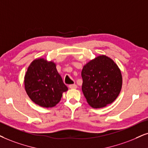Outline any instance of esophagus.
<instances>
[{
	"label": "esophagus",
	"instance_id": "esophagus-1",
	"mask_svg": "<svg viewBox=\"0 0 148 148\" xmlns=\"http://www.w3.org/2000/svg\"><path fill=\"white\" fill-rule=\"evenodd\" d=\"M69 88H70V89H76V88H77V85H76V84L70 85H69Z\"/></svg>",
	"mask_w": 148,
	"mask_h": 148
}]
</instances>
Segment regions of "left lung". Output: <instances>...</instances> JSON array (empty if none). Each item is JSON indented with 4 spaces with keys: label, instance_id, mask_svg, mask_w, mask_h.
I'll return each mask as SVG.
<instances>
[{
    "label": "left lung",
    "instance_id": "8db88e82",
    "mask_svg": "<svg viewBox=\"0 0 148 148\" xmlns=\"http://www.w3.org/2000/svg\"><path fill=\"white\" fill-rule=\"evenodd\" d=\"M82 91L88 104L95 108L111 104L120 93L121 71L117 64L105 55L95 58L84 65L81 72Z\"/></svg>",
    "mask_w": 148,
    "mask_h": 148
}]
</instances>
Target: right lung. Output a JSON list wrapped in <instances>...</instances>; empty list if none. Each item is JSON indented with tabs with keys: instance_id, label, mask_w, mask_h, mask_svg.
<instances>
[{
	"instance_id": "obj_1",
	"label": "right lung",
	"mask_w": 148,
	"mask_h": 148,
	"mask_svg": "<svg viewBox=\"0 0 148 148\" xmlns=\"http://www.w3.org/2000/svg\"><path fill=\"white\" fill-rule=\"evenodd\" d=\"M24 87L33 102L46 108L59 103L63 93L68 89L55 63L44 59H35L29 65L24 76Z\"/></svg>"
}]
</instances>
